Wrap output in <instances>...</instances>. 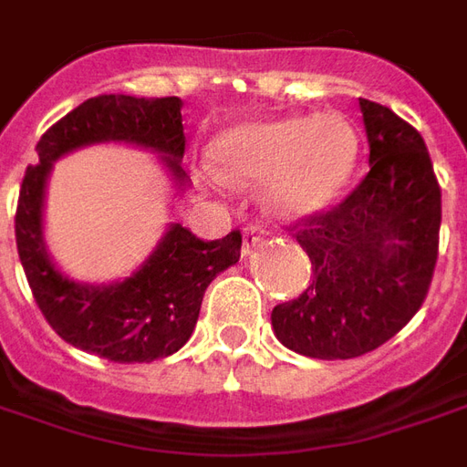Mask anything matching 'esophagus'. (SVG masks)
Returning a JSON list of instances; mask_svg holds the SVG:
<instances>
[{
    "mask_svg": "<svg viewBox=\"0 0 467 467\" xmlns=\"http://www.w3.org/2000/svg\"><path fill=\"white\" fill-rule=\"evenodd\" d=\"M262 234H265V230H262V224H247L243 233V254L247 257V254H252L254 252V247L262 243Z\"/></svg>",
    "mask_w": 467,
    "mask_h": 467,
    "instance_id": "esophagus-1",
    "label": "esophagus"
}]
</instances>
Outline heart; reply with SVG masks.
I'll return each instance as SVG.
<instances>
[{
    "label": "heart",
    "instance_id": "b5f03b06",
    "mask_svg": "<svg viewBox=\"0 0 467 467\" xmlns=\"http://www.w3.org/2000/svg\"><path fill=\"white\" fill-rule=\"evenodd\" d=\"M210 158L224 181H267L269 207L302 217L344 190L357 168L358 136L334 113L252 120L217 136Z\"/></svg>",
    "mask_w": 467,
    "mask_h": 467
}]
</instances>
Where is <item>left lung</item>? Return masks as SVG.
<instances>
[{
  "instance_id": "obj_1",
  "label": "left lung",
  "mask_w": 467,
  "mask_h": 467,
  "mask_svg": "<svg viewBox=\"0 0 467 467\" xmlns=\"http://www.w3.org/2000/svg\"><path fill=\"white\" fill-rule=\"evenodd\" d=\"M358 106L371 171L339 205L292 227L312 285L272 309L286 348L327 361L396 337L420 309L438 260L441 185L423 138L381 103Z\"/></svg>"
}]
</instances>
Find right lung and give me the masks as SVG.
<instances>
[{
    "label": "right lung",
    "mask_w": 467,
    "mask_h": 467,
    "mask_svg": "<svg viewBox=\"0 0 467 467\" xmlns=\"http://www.w3.org/2000/svg\"><path fill=\"white\" fill-rule=\"evenodd\" d=\"M182 101L178 96L136 99L103 93L67 113L36 143L39 163L29 165L14 217L16 250L31 295L51 329L71 347L116 364H143L185 347L198 324L207 285L240 260V230L205 243L181 223L168 233L140 267L113 285H81L51 262L44 243V190L51 165L61 155L93 143H133L161 155L178 188L188 175Z\"/></svg>",
    "instance_id": "1"
}]
</instances>
